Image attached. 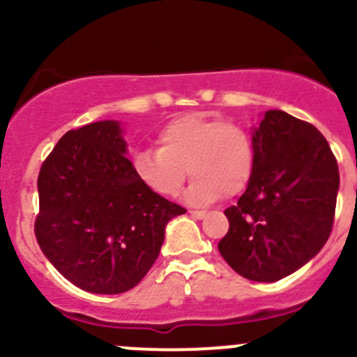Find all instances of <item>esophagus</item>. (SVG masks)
<instances>
[{"label":"esophagus","instance_id":"obj_1","mask_svg":"<svg viewBox=\"0 0 357 357\" xmlns=\"http://www.w3.org/2000/svg\"><path fill=\"white\" fill-rule=\"evenodd\" d=\"M190 214H192L195 219L205 218V211H190Z\"/></svg>","mask_w":357,"mask_h":357}]
</instances>
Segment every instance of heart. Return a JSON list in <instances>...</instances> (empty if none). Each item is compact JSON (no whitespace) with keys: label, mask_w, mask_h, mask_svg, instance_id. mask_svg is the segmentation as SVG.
Instances as JSON below:
<instances>
[{"label":"heart","mask_w":357,"mask_h":357,"mask_svg":"<svg viewBox=\"0 0 357 357\" xmlns=\"http://www.w3.org/2000/svg\"><path fill=\"white\" fill-rule=\"evenodd\" d=\"M158 149L139 150L132 171L145 188L164 199L179 193L192 176L186 199L212 204L222 195L235 197L250 183L255 145L250 132L233 122L204 114H186L160 129Z\"/></svg>","instance_id":"1"}]
</instances>
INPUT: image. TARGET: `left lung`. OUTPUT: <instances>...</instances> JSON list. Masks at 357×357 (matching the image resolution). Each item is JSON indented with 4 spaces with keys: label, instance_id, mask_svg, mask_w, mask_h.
<instances>
[{
    "label": "left lung",
    "instance_id": "1",
    "mask_svg": "<svg viewBox=\"0 0 357 357\" xmlns=\"http://www.w3.org/2000/svg\"><path fill=\"white\" fill-rule=\"evenodd\" d=\"M252 139L254 174L225 211L229 229L218 248L243 278L278 282L328 240L340 176L325 136L287 112H266Z\"/></svg>",
    "mask_w": 357,
    "mask_h": 357
}]
</instances>
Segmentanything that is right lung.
Listing matches in <instances>:
<instances>
[{
    "mask_svg": "<svg viewBox=\"0 0 357 357\" xmlns=\"http://www.w3.org/2000/svg\"><path fill=\"white\" fill-rule=\"evenodd\" d=\"M34 233L60 275L91 294H122L157 261L165 225L186 208L150 192L115 121L70 129L38 176Z\"/></svg>",
    "mask_w": 357,
    "mask_h": 357,
    "instance_id": "right-lung-1",
    "label": "right lung"
}]
</instances>
